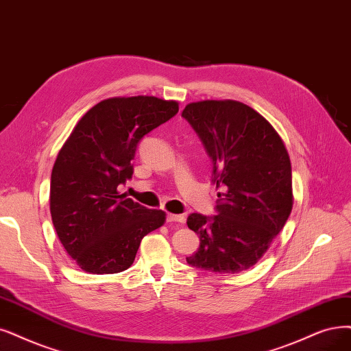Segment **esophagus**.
Here are the masks:
<instances>
[{
  "label": "esophagus",
  "mask_w": 351,
  "mask_h": 351,
  "mask_svg": "<svg viewBox=\"0 0 351 351\" xmlns=\"http://www.w3.org/2000/svg\"><path fill=\"white\" fill-rule=\"evenodd\" d=\"M166 221H167V223H184V221H185V215H180V214H167V215H166Z\"/></svg>",
  "instance_id": "1"
}]
</instances>
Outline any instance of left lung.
<instances>
[{"mask_svg":"<svg viewBox=\"0 0 351 351\" xmlns=\"http://www.w3.org/2000/svg\"><path fill=\"white\" fill-rule=\"evenodd\" d=\"M182 117L213 160V184L223 191L217 215L188 217L199 249L186 262L215 274H239L258 262L292 211L288 150L265 117L239 101L192 102Z\"/></svg>","mask_w":351,"mask_h":351,"instance_id":"1","label":"left lung"}]
</instances>
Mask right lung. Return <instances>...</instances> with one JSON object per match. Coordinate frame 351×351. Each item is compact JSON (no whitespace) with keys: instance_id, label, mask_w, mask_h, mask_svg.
I'll use <instances>...</instances> for the list:
<instances>
[{"instance_id":"obj_1","label":"right lung","mask_w":351,"mask_h":351,"mask_svg":"<svg viewBox=\"0 0 351 351\" xmlns=\"http://www.w3.org/2000/svg\"><path fill=\"white\" fill-rule=\"evenodd\" d=\"M179 111L176 101L117 97L98 102L62 146L50 178L56 234L82 270L119 274L133 265L141 239L166 214L127 198L117 186L133 175L138 141Z\"/></svg>"}]
</instances>
